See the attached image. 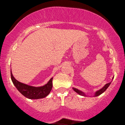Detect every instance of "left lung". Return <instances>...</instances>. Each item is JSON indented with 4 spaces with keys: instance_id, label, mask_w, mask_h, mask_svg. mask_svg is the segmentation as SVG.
Segmentation results:
<instances>
[{
    "instance_id": "left-lung-1",
    "label": "left lung",
    "mask_w": 125,
    "mask_h": 125,
    "mask_svg": "<svg viewBox=\"0 0 125 125\" xmlns=\"http://www.w3.org/2000/svg\"><path fill=\"white\" fill-rule=\"evenodd\" d=\"M110 83H111V82L108 83L106 84L105 85H104V87H103L102 88L100 89L99 90H98V91L96 92L95 94H94V96H97L100 95V94H103V93H104V92L107 89V87L109 86V85L110 84ZM73 89L74 91H75L77 93V94H80V95L83 96H86V94H84L83 92H82L81 91V90L77 89H76V88H73Z\"/></svg>"
}]
</instances>
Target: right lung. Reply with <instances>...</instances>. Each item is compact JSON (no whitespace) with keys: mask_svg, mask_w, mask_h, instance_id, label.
I'll use <instances>...</instances> for the list:
<instances>
[{"mask_svg":"<svg viewBox=\"0 0 125 125\" xmlns=\"http://www.w3.org/2000/svg\"><path fill=\"white\" fill-rule=\"evenodd\" d=\"M11 79L13 83L15 86L20 92L24 96L31 99H38L44 98L48 95L51 92L52 89V77L48 83L45 85L41 87H34L31 86H29L17 81L13 76L12 71H10Z\"/></svg>","mask_w":125,"mask_h":125,"instance_id":"1","label":"right lung"}]
</instances>
